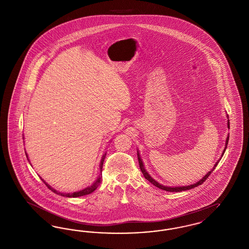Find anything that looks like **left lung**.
<instances>
[{
    "label": "left lung",
    "instance_id": "left-lung-1",
    "mask_svg": "<svg viewBox=\"0 0 249 249\" xmlns=\"http://www.w3.org/2000/svg\"><path fill=\"white\" fill-rule=\"evenodd\" d=\"M228 127L230 128V120H229V122H228ZM228 141H229V136H228V138H227V143H226V145L228 144ZM225 149H224V152H225ZM224 152H223V155H224ZM138 155V161H139V166H140V169H141V171H142V175H143V177L145 179H147L151 184H153L155 187H157V188H159V189H160V190H166V191H170V192H179V191H183V190H190V189H193V188H196V187H198V186H200L201 185L207 178L208 177L211 175V173L213 172V170L215 169V167L217 165V163H218V161L214 164L213 166V169L211 171V172H209L205 177L203 178H201V180L199 181V182H197L196 184H193V185H190V186H188V187H175V188H171V187H165V186H162V185H160V184H159L158 182H156L153 178H151L148 174H147V172L144 170V167H143V164H142V160H141V158H140V156H139V153H137Z\"/></svg>",
    "mask_w": 249,
    "mask_h": 249
}]
</instances>
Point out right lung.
Returning a JSON list of instances; mask_svg holds the SVG:
<instances>
[{
  "label": "right lung",
  "mask_w": 249,
  "mask_h": 249,
  "mask_svg": "<svg viewBox=\"0 0 249 249\" xmlns=\"http://www.w3.org/2000/svg\"><path fill=\"white\" fill-rule=\"evenodd\" d=\"M106 154L103 156V158H102V160H101V164H100V169H101V172H102V169H103V165H104V161H105V159H106ZM43 180V179H42ZM43 182L46 184V186L48 187V189L50 190H52L53 192H55L56 194H60L61 196H64V197H69V198H75V197H80V196H84V195H89V194H90V193H92L93 191H94L96 189H97V187H98V185L102 182V180H101V178H98L97 180H96V182H95L94 184L91 186V187H89V188H87V189H85V190H81V191H78V192H73V193H60V192H58L57 190H53L51 187H49V185H48L44 180H43Z\"/></svg>",
  "instance_id": "obj_1"
}]
</instances>
